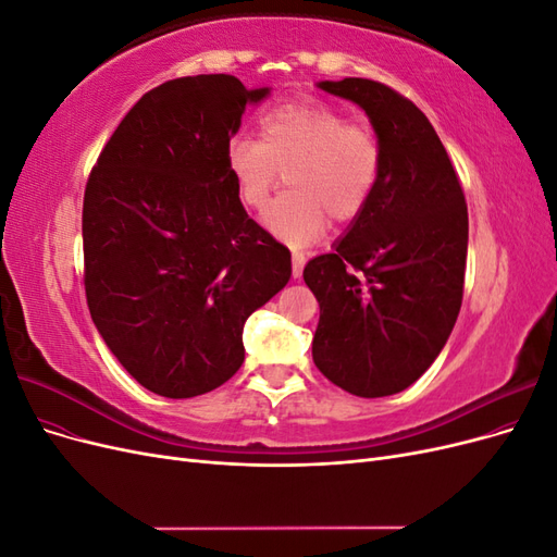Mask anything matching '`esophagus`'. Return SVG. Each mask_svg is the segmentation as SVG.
Here are the masks:
<instances>
[{"mask_svg": "<svg viewBox=\"0 0 557 557\" xmlns=\"http://www.w3.org/2000/svg\"><path fill=\"white\" fill-rule=\"evenodd\" d=\"M305 264H307V260H305V256H301V252H293V278H299L301 276V272H305Z\"/></svg>", "mask_w": 557, "mask_h": 557, "instance_id": "1", "label": "esophagus"}]
</instances>
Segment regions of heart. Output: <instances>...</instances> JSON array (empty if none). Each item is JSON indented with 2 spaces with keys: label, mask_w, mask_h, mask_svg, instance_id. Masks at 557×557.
I'll return each instance as SVG.
<instances>
[{
  "label": "heart",
  "mask_w": 557,
  "mask_h": 557,
  "mask_svg": "<svg viewBox=\"0 0 557 557\" xmlns=\"http://www.w3.org/2000/svg\"><path fill=\"white\" fill-rule=\"evenodd\" d=\"M227 164L248 209H262L288 172L283 193L262 215L264 227L290 246L323 237L332 215L348 223L372 199L381 174V146L372 129L315 99L285 102L260 117V139L230 141Z\"/></svg>",
  "instance_id": "b5f03b06"
}]
</instances>
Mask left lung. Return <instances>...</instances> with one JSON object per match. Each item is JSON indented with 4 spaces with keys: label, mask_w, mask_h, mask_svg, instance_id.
I'll return each mask as SVG.
<instances>
[{
    "label": "left lung",
    "mask_w": 557,
    "mask_h": 557,
    "mask_svg": "<svg viewBox=\"0 0 557 557\" xmlns=\"http://www.w3.org/2000/svg\"><path fill=\"white\" fill-rule=\"evenodd\" d=\"M315 86L367 113L381 174L344 237L305 267L320 305L313 362L350 395L387 397L428 372L458 320L469 239L462 185L407 97L369 78Z\"/></svg>",
    "instance_id": "obj_1"
}]
</instances>
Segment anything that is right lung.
<instances>
[{"instance_id":"obj_1","label":"right lung","mask_w":557,"mask_h":557,"mask_svg":"<svg viewBox=\"0 0 557 557\" xmlns=\"http://www.w3.org/2000/svg\"><path fill=\"white\" fill-rule=\"evenodd\" d=\"M230 74L166 81L111 134L83 197L92 323L146 391H215L244 362V323L290 281V250L248 218L227 164L248 104Z\"/></svg>"}]
</instances>
